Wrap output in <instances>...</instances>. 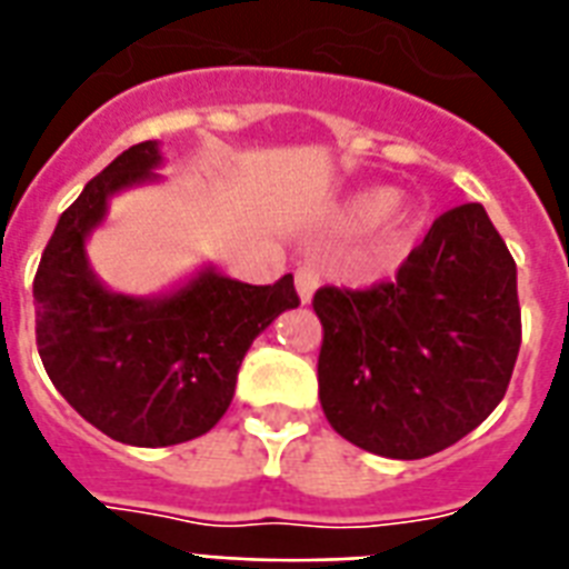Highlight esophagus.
<instances>
[{"label":"esophagus","mask_w":569,"mask_h":569,"mask_svg":"<svg viewBox=\"0 0 569 569\" xmlns=\"http://www.w3.org/2000/svg\"><path fill=\"white\" fill-rule=\"evenodd\" d=\"M295 286H298V295H301L303 303L312 301V295L319 289V271L312 266H301L295 271Z\"/></svg>","instance_id":"1"}]
</instances>
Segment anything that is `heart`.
<instances>
[{
  "label": "heart",
  "instance_id": "obj_1",
  "mask_svg": "<svg viewBox=\"0 0 569 569\" xmlns=\"http://www.w3.org/2000/svg\"><path fill=\"white\" fill-rule=\"evenodd\" d=\"M337 221L346 230H366L378 227V241L383 250H398L419 227V212L398 203V191L387 186H372L351 194L339 209Z\"/></svg>",
  "mask_w": 569,
  "mask_h": 569
}]
</instances>
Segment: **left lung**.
<instances>
[{"label": "left lung", "mask_w": 569, "mask_h": 569, "mask_svg": "<svg viewBox=\"0 0 569 569\" xmlns=\"http://www.w3.org/2000/svg\"><path fill=\"white\" fill-rule=\"evenodd\" d=\"M321 410L339 437L396 460L449 449L502 401L520 355L517 266L481 203L440 214L366 292L325 286Z\"/></svg>", "instance_id": "left-lung-1"}]
</instances>
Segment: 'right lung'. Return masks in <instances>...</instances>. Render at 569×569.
Wrapping results in <instances>:
<instances>
[{
    "mask_svg": "<svg viewBox=\"0 0 569 569\" xmlns=\"http://www.w3.org/2000/svg\"><path fill=\"white\" fill-rule=\"evenodd\" d=\"M162 162L159 141H144L97 173L58 218L34 274V330L49 380L93 428L141 449L212 431L250 342L298 307L292 274L250 286L203 266L162 295L114 292L93 274L88 239L109 200L162 180Z\"/></svg>",
    "mask_w": 569,
    "mask_h": 569,
    "instance_id": "add662e5",
    "label": "right lung"
}]
</instances>
